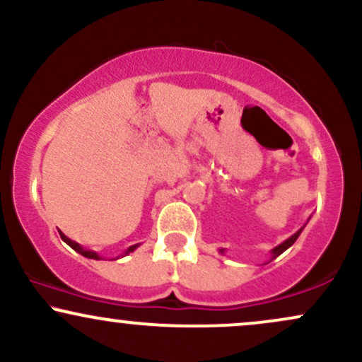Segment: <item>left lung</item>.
<instances>
[{"mask_svg":"<svg viewBox=\"0 0 362 362\" xmlns=\"http://www.w3.org/2000/svg\"><path fill=\"white\" fill-rule=\"evenodd\" d=\"M303 228H305V226H303ZM303 228H300V230H298L296 233H294L293 236H289L288 240H284V242H282L281 245H277V247H274V248H272V250H271V260L276 259V257H279L282 252H286V250H288V248L291 247V245H293L294 242H296V240H298V236L301 235ZM219 253H224L223 248H221V250H219Z\"/></svg>","mask_w":362,"mask_h":362,"instance_id":"8db88e82","label":"left lung"}]
</instances>
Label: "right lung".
I'll use <instances>...</instances> for the list:
<instances>
[{
  "instance_id": "obj_1",
  "label": "right lung",
  "mask_w": 362,
  "mask_h": 362,
  "mask_svg": "<svg viewBox=\"0 0 362 362\" xmlns=\"http://www.w3.org/2000/svg\"><path fill=\"white\" fill-rule=\"evenodd\" d=\"M59 235H61V240H62V242H64V243H68V245H69V247H71L74 252H78V253H80V255H83V257H86V259H93V260H100V259H102V257H100V255H98V253H97V252H93V250H86V248H83L80 243L73 242V240H71V238H68V236H66L64 233H62V231H59ZM138 247H139V243L132 245V247H129V248H127V250H126V252H124V253H122V255H120V257H126V255H129V253H131V252H134V250H136V248H138ZM117 259H119V257H117Z\"/></svg>"
}]
</instances>
